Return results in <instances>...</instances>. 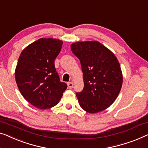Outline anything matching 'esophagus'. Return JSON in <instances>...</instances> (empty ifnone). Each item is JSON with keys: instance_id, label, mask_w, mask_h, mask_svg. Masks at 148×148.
I'll use <instances>...</instances> for the list:
<instances>
[{"instance_id": "34e87169", "label": "esophagus", "mask_w": 148, "mask_h": 148, "mask_svg": "<svg viewBox=\"0 0 148 148\" xmlns=\"http://www.w3.org/2000/svg\"><path fill=\"white\" fill-rule=\"evenodd\" d=\"M67 86H68V88H69V89H72V87H73V83L72 82L67 83Z\"/></svg>"}]
</instances>
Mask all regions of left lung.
Returning <instances> with one entry per match:
<instances>
[{
	"label": "left lung",
	"instance_id": "8db88e82",
	"mask_svg": "<svg viewBox=\"0 0 148 148\" xmlns=\"http://www.w3.org/2000/svg\"><path fill=\"white\" fill-rule=\"evenodd\" d=\"M73 53L81 62L84 87L77 93L79 105L90 113L108 108L121 91L123 75L112 51L97 40L73 42Z\"/></svg>",
	"mask_w": 148,
	"mask_h": 148
}]
</instances>
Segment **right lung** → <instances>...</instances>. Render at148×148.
I'll list each match as a JSON object with an SVG mask.
<instances>
[{
    "label": "right lung",
    "instance_id": "1",
    "mask_svg": "<svg viewBox=\"0 0 148 148\" xmlns=\"http://www.w3.org/2000/svg\"><path fill=\"white\" fill-rule=\"evenodd\" d=\"M63 41L41 38L21 52L15 69V79L21 95L32 106L40 110L50 109L61 100L67 89L55 68Z\"/></svg>",
    "mask_w": 148,
    "mask_h": 148
}]
</instances>
